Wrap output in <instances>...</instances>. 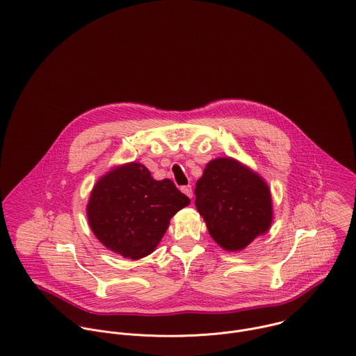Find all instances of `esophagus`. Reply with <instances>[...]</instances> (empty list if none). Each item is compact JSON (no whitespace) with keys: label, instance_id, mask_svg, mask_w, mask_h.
I'll return each instance as SVG.
<instances>
[{"label":"esophagus","instance_id":"34e87169","mask_svg":"<svg viewBox=\"0 0 356 356\" xmlns=\"http://www.w3.org/2000/svg\"><path fill=\"white\" fill-rule=\"evenodd\" d=\"M181 191H183L188 198H193V188H191V186H184V187H181Z\"/></svg>","mask_w":356,"mask_h":356}]
</instances>
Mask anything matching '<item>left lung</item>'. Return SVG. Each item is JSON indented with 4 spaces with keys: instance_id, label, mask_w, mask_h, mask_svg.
<instances>
[{
    "instance_id": "1",
    "label": "left lung",
    "mask_w": 356,
    "mask_h": 356,
    "mask_svg": "<svg viewBox=\"0 0 356 356\" xmlns=\"http://www.w3.org/2000/svg\"><path fill=\"white\" fill-rule=\"evenodd\" d=\"M195 207L211 237L226 251H241L265 234L273 220L264 179L233 158H216L195 186Z\"/></svg>"
}]
</instances>
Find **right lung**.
Instances as JSON below:
<instances>
[{"label":"right lung","instance_id":"right-lung-1","mask_svg":"<svg viewBox=\"0 0 356 356\" xmlns=\"http://www.w3.org/2000/svg\"><path fill=\"white\" fill-rule=\"evenodd\" d=\"M188 204L190 198L172 180H155L144 165L130 162L97 181L87 204V219L108 250L140 259L156 248L172 216Z\"/></svg>","mask_w":356,"mask_h":356}]
</instances>
